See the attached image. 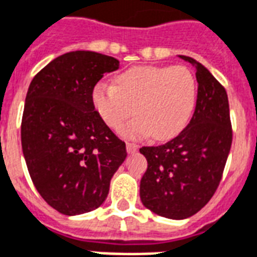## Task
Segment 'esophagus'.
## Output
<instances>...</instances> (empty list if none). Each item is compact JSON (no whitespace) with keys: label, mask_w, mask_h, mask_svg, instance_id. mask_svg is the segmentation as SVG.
<instances>
[{"label":"esophagus","mask_w":257,"mask_h":257,"mask_svg":"<svg viewBox=\"0 0 257 257\" xmlns=\"http://www.w3.org/2000/svg\"><path fill=\"white\" fill-rule=\"evenodd\" d=\"M126 150H127V153H136L137 150H138V146H137L136 144H130V142H127Z\"/></svg>","instance_id":"1"}]
</instances>
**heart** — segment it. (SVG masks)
Here are the masks:
<instances>
[{"instance_id": "heart-1", "label": "heart", "mask_w": 257, "mask_h": 257, "mask_svg": "<svg viewBox=\"0 0 257 257\" xmlns=\"http://www.w3.org/2000/svg\"><path fill=\"white\" fill-rule=\"evenodd\" d=\"M196 99L198 82L184 66L130 67L115 77V85L99 82L92 90L93 108L109 128L138 115L120 130L130 140L175 138L191 120Z\"/></svg>"}]
</instances>
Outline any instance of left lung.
<instances>
[{
    "label": "left lung",
    "instance_id": "8db88e82",
    "mask_svg": "<svg viewBox=\"0 0 257 257\" xmlns=\"http://www.w3.org/2000/svg\"><path fill=\"white\" fill-rule=\"evenodd\" d=\"M179 58L196 70L194 115L176 138L140 149L148 160L141 179V200L146 209L171 219L191 217L207 204L221 181L231 146L226 90L194 58Z\"/></svg>",
    "mask_w": 257,
    "mask_h": 257
}]
</instances>
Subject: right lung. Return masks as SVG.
<instances>
[{"instance_id":"add662e5","label":"right lung","mask_w":257,"mask_h":257,"mask_svg":"<svg viewBox=\"0 0 257 257\" xmlns=\"http://www.w3.org/2000/svg\"><path fill=\"white\" fill-rule=\"evenodd\" d=\"M119 61L94 51L55 58L34 77L21 120V146L34 186L53 209L78 215L104 203L126 144L94 111L92 90Z\"/></svg>"}]
</instances>
